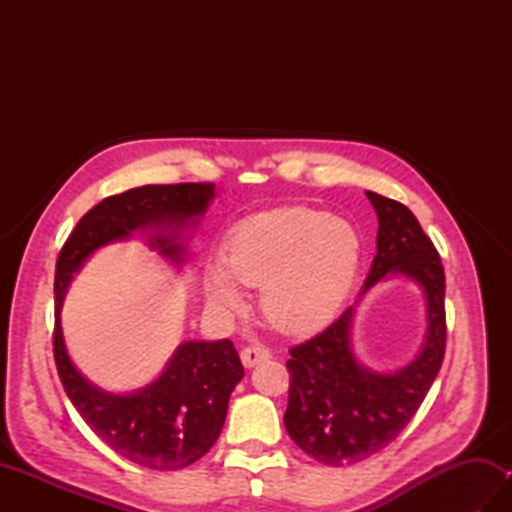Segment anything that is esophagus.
<instances>
[{"label": "esophagus", "instance_id": "esophagus-1", "mask_svg": "<svg viewBox=\"0 0 512 512\" xmlns=\"http://www.w3.org/2000/svg\"><path fill=\"white\" fill-rule=\"evenodd\" d=\"M270 358V350L264 345H248L242 350V363L244 367H255L257 363L268 361Z\"/></svg>", "mask_w": 512, "mask_h": 512}]
</instances>
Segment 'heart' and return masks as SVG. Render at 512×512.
Instances as JSON below:
<instances>
[{"label":"heart","instance_id":"heart-1","mask_svg":"<svg viewBox=\"0 0 512 512\" xmlns=\"http://www.w3.org/2000/svg\"><path fill=\"white\" fill-rule=\"evenodd\" d=\"M361 242L350 222L314 209H277L248 217L231 233L224 264L202 275L206 306L220 314L246 308L244 288H262L264 314L279 330L328 325L350 295Z\"/></svg>","mask_w":512,"mask_h":512}]
</instances>
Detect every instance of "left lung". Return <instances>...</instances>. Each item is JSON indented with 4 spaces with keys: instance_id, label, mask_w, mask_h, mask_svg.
<instances>
[{
    "instance_id": "8db88e82",
    "label": "left lung",
    "mask_w": 512,
    "mask_h": 512,
    "mask_svg": "<svg viewBox=\"0 0 512 512\" xmlns=\"http://www.w3.org/2000/svg\"><path fill=\"white\" fill-rule=\"evenodd\" d=\"M365 195L378 215V235L358 300L378 280L405 276L423 290L428 332L414 361L394 373L357 361L351 343L355 303L330 328L292 347L286 431L299 449L328 466L367 460L398 438L436 380L447 341L444 268L436 246L405 204L374 191Z\"/></svg>"
}]
</instances>
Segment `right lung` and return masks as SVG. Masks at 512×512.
<instances>
[{
  "mask_svg": "<svg viewBox=\"0 0 512 512\" xmlns=\"http://www.w3.org/2000/svg\"><path fill=\"white\" fill-rule=\"evenodd\" d=\"M215 198V184H147L112 195L85 213L63 244L54 273V361L65 394L90 429L121 458L154 471L200 460L220 438L228 398L244 376L233 343L184 341L149 385L116 394L96 387L72 363L61 330L63 297L96 250L143 233L173 266L187 262L191 228Z\"/></svg>",
  "mask_w": 512,
  "mask_h": 512,
  "instance_id": "obj_1",
  "label": "right lung"
}]
</instances>
